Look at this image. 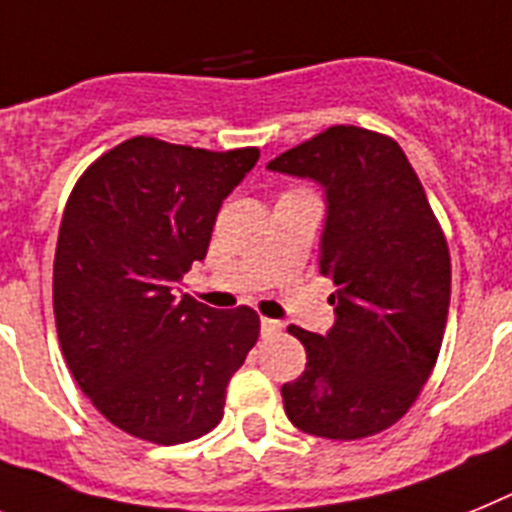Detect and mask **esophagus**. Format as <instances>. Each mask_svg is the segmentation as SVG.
Segmentation results:
<instances>
[{
	"label": "esophagus",
	"instance_id": "1",
	"mask_svg": "<svg viewBox=\"0 0 512 512\" xmlns=\"http://www.w3.org/2000/svg\"><path fill=\"white\" fill-rule=\"evenodd\" d=\"M260 333H263V338L278 336V333H281V322L263 317V320H260Z\"/></svg>",
	"mask_w": 512,
	"mask_h": 512
}]
</instances>
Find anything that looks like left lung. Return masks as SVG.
<instances>
[{"instance_id": "obj_1", "label": "left lung", "mask_w": 512, "mask_h": 512, "mask_svg": "<svg viewBox=\"0 0 512 512\" xmlns=\"http://www.w3.org/2000/svg\"><path fill=\"white\" fill-rule=\"evenodd\" d=\"M268 171L309 179L325 195L320 270L333 278L336 322L304 343L302 377L281 388L294 427L359 440L395 424L440 354L450 255L401 145L362 127H330L286 150Z\"/></svg>"}]
</instances>
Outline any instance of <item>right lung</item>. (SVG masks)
Listing matches in <instances>:
<instances>
[{"label": "right lung", "mask_w": 512, "mask_h": 512, "mask_svg": "<svg viewBox=\"0 0 512 512\" xmlns=\"http://www.w3.org/2000/svg\"><path fill=\"white\" fill-rule=\"evenodd\" d=\"M257 158L132 137L72 190L54 257L59 343L80 390L127 435L179 445L221 422L260 317L179 296V283Z\"/></svg>", "instance_id": "add662e5"}]
</instances>
